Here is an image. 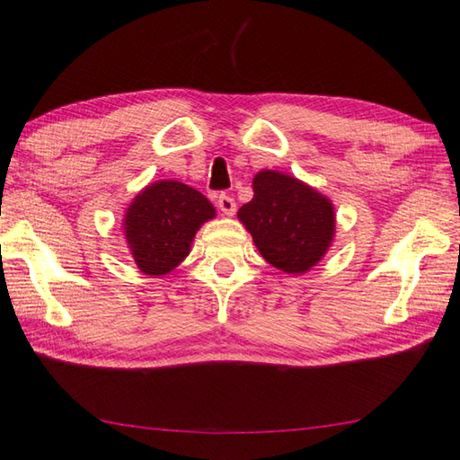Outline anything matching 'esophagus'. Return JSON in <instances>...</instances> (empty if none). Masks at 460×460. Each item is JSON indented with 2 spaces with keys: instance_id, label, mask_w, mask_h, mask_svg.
<instances>
[{
  "instance_id": "esophagus-1",
  "label": "esophagus",
  "mask_w": 460,
  "mask_h": 460,
  "mask_svg": "<svg viewBox=\"0 0 460 460\" xmlns=\"http://www.w3.org/2000/svg\"><path fill=\"white\" fill-rule=\"evenodd\" d=\"M217 205H219V209L225 213V215H235V211H237V203H235V199H233L231 195H227V193H221L219 195V199H217Z\"/></svg>"
}]
</instances>
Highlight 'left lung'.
I'll use <instances>...</instances> for the list:
<instances>
[{
    "label": "left lung",
    "instance_id": "left-lung-1",
    "mask_svg": "<svg viewBox=\"0 0 460 460\" xmlns=\"http://www.w3.org/2000/svg\"><path fill=\"white\" fill-rule=\"evenodd\" d=\"M253 199L237 217L253 235L265 261L285 273H305L325 255L335 235L332 205L299 179L261 171Z\"/></svg>",
    "mask_w": 460,
    "mask_h": 460
}]
</instances>
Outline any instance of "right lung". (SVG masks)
Listing matches in <instances>:
<instances>
[{
	"instance_id": "1",
	"label": "right lung",
	"mask_w": 460,
	"mask_h": 460,
	"mask_svg": "<svg viewBox=\"0 0 460 460\" xmlns=\"http://www.w3.org/2000/svg\"><path fill=\"white\" fill-rule=\"evenodd\" d=\"M215 217L205 195L179 181H157L135 197L125 215L135 263L146 275H165L189 255L197 229Z\"/></svg>"
}]
</instances>
